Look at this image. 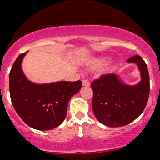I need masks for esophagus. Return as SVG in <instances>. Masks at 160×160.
I'll return each instance as SVG.
<instances>
[{
    "label": "esophagus",
    "mask_w": 160,
    "mask_h": 160,
    "mask_svg": "<svg viewBox=\"0 0 160 160\" xmlns=\"http://www.w3.org/2000/svg\"><path fill=\"white\" fill-rule=\"evenodd\" d=\"M82 85H83L84 86H89L90 83L87 79H83L82 80Z\"/></svg>",
    "instance_id": "1"
}]
</instances>
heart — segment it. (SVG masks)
Instances as JSON below:
<instances>
[{
    "mask_svg": "<svg viewBox=\"0 0 160 160\" xmlns=\"http://www.w3.org/2000/svg\"><path fill=\"white\" fill-rule=\"evenodd\" d=\"M105 64V60L103 59H95L90 64V67L93 69L99 68L102 67L103 64Z\"/></svg>",
    "mask_w": 160,
    "mask_h": 160,
    "instance_id": "b5f03b06",
    "label": "heart"
}]
</instances>
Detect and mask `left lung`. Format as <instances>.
<instances>
[{"label":"left lung","mask_w":160,"mask_h":160,"mask_svg":"<svg viewBox=\"0 0 160 160\" xmlns=\"http://www.w3.org/2000/svg\"><path fill=\"white\" fill-rule=\"evenodd\" d=\"M138 64L142 80L136 85L120 82L114 74H107L92 82V108L98 121L113 128L127 125L143 112L149 96V75L144 60L138 55L128 60Z\"/></svg>","instance_id":"8db88e82"}]
</instances>
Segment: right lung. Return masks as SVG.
<instances>
[{
    "label": "right lung",
    "instance_id": "add662e5",
    "mask_svg": "<svg viewBox=\"0 0 160 160\" xmlns=\"http://www.w3.org/2000/svg\"><path fill=\"white\" fill-rule=\"evenodd\" d=\"M26 53L17 58L9 73L11 100L26 124L37 130H50L64 121L69 100L79 91L82 82L79 80L43 85L32 83L22 71Z\"/></svg>",
    "mask_w": 160,
    "mask_h": 160
}]
</instances>
